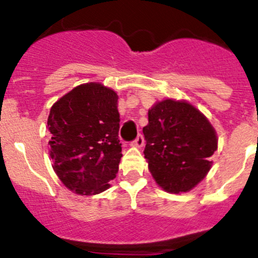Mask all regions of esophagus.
Returning <instances> with one entry per match:
<instances>
[{"instance_id":"1","label":"esophagus","mask_w":258,"mask_h":258,"mask_svg":"<svg viewBox=\"0 0 258 258\" xmlns=\"http://www.w3.org/2000/svg\"><path fill=\"white\" fill-rule=\"evenodd\" d=\"M145 144V140L144 137H142V135H139V136L136 137V140H135L134 142H131V146H134V147H137V148H141L142 146Z\"/></svg>"}]
</instances>
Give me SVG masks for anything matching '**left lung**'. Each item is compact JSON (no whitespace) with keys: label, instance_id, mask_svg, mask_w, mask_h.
<instances>
[{"label":"left lung","instance_id":"left-lung-1","mask_svg":"<svg viewBox=\"0 0 258 258\" xmlns=\"http://www.w3.org/2000/svg\"><path fill=\"white\" fill-rule=\"evenodd\" d=\"M145 158L156 183L170 194L196 187L211 170L217 135L207 117L187 101L172 98L148 110Z\"/></svg>","mask_w":258,"mask_h":258}]
</instances>
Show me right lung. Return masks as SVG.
<instances>
[{
    "instance_id": "right-lung-1",
    "label": "right lung",
    "mask_w": 258,
    "mask_h": 258,
    "mask_svg": "<svg viewBox=\"0 0 258 258\" xmlns=\"http://www.w3.org/2000/svg\"><path fill=\"white\" fill-rule=\"evenodd\" d=\"M118 96L102 83L77 86L53 103L47 128L49 157L62 183L82 196L111 186L122 157Z\"/></svg>"
}]
</instances>
